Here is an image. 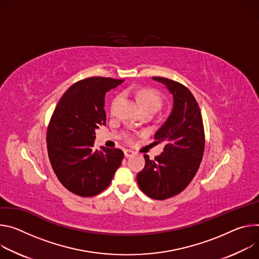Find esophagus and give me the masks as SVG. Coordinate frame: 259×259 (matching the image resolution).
<instances>
[{
	"instance_id": "obj_1",
	"label": "esophagus",
	"mask_w": 259,
	"mask_h": 259,
	"mask_svg": "<svg viewBox=\"0 0 259 259\" xmlns=\"http://www.w3.org/2000/svg\"><path fill=\"white\" fill-rule=\"evenodd\" d=\"M135 154V152L133 151V150H131V149H125L124 150V156L125 157H131V156H133Z\"/></svg>"
}]
</instances>
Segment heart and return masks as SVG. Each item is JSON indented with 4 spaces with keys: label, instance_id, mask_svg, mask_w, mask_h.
<instances>
[{
    "label": "heart",
    "instance_id": "b5f03b06",
    "mask_svg": "<svg viewBox=\"0 0 259 259\" xmlns=\"http://www.w3.org/2000/svg\"><path fill=\"white\" fill-rule=\"evenodd\" d=\"M134 95H135L137 101L139 102L143 111L151 110V111L156 112L158 110V108L161 106V103H162L161 96L157 92H155L151 89L136 90L134 92ZM119 99H120V97H116L114 99V101L112 103V107H111L112 112L114 111L115 107H116Z\"/></svg>",
    "mask_w": 259,
    "mask_h": 259
}]
</instances>
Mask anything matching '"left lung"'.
<instances>
[{
	"instance_id": "1",
	"label": "left lung",
	"mask_w": 259,
	"mask_h": 259,
	"mask_svg": "<svg viewBox=\"0 0 259 259\" xmlns=\"http://www.w3.org/2000/svg\"><path fill=\"white\" fill-rule=\"evenodd\" d=\"M173 95V109L156 132V143H164L154 160L144 155L145 166L137 175L141 190L154 199H165L183 191L195 176L205 149L202 114L196 100L183 84L163 77H152Z\"/></svg>"
}]
</instances>
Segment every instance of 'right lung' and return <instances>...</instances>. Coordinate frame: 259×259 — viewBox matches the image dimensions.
Here are the masks:
<instances>
[{
    "mask_svg": "<svg viewBox=\"0 0 259 259\" xmlns=\"http://www.w3.org/2000/svg\"><path fill=\"white\" fill-rule=\"evenodd\" d=\"M124 80L91 77L74 83L56 105L47 130V151L60 182L71 192L94 196L120 166L118 148L94 150L96 128L106 124L105 95Z\"/></svg>",
    "mask_w": 259,
    "mask_h": 259,
    "instance_id": "add662e5",
    "label": "right lung"
}]
</instances>
